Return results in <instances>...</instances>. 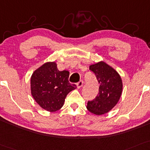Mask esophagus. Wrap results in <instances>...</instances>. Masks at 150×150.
I'll return each instance as SVG.
<instances>
[{
  "instance_id": "esophagus-1",
  "label": "esophagus",
  "mask_w": 150,
  "mask_h": 150,
  "mask_svg": "<svg viewBox=\"0 0 150 150\" xmlns=\"http://www.w3.org/2000/svg\"><path fill=\"white\" fill-rule=\"evenodd\" d=\"M83 84H84V81H83V80H80V82L77 83V88H78V89H80V88L82 87V86H83Z\"/></svg>"
}]
</instances>
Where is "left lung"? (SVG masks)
Segmentation results:
<instances>
[{"mask_svg": "<svg viewBox=\"0 0 150 150\" xmlns=\"http://www.w3.org/2000/svg\"><path fill=\"white\" fill-rule=\"evenodd\" d=\"M100 83L98 96L88 101L86 108L90 112L101 115L110 112L117 104L122 93L123 83L120 74L104 61L89 66Z\"/></svg>", "mask_w": 150, "mask_h": 150, "instance_id": "1", "label": "left lung"}]
</instances>
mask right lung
Wrapping results in <instances>:
<instances>
[{
	"label": "right lung",
	"instance_id": "1",
	"mask_svg": "<svg viewBox=\"0 0 150 150\" xmlns=\"http://www.w3.org/2000/svg\"><path fill=\"white\" fill-rule=\"evenodd\" d=\"M69 75L68 70H59L54 61L40 66L30 77V92L35 101L51 112L60 110L68 93L77 88L69 83Z\"/></svg>",
	"mask_w": 150,
	"mask_h": 150
}]
</instances>
